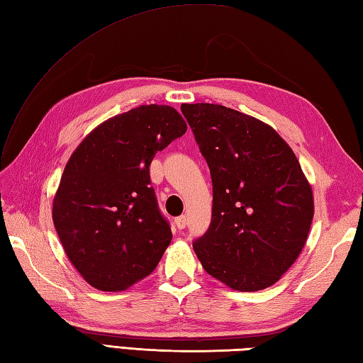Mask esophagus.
I'll return each instance as SVG.
<instances>
[{
  "mask_svg": "<svg viewBox=\"0 0 363 363\" xmlns=\"http://www.w3.org/2000/svg\"><path fill=\"white\" fill-rule=\"evenodd\" d=\"M174 224H176V227H178L179 230H182L184 227L187 225V218H185L184 215H182V216H178V218H176V220H174Z\"/></svg>",
  "mask_w": 363,
  "mask_h": 363,
  "instance_id": "esophagus-1",
  "label": "esophagus"
}]
</instances>
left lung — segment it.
<instances>
[{"label":"left lung","mask_w":363,"mask_h":363,"mask_svg":"<svg viewBox=\"0 0 363 363\" xmlns=\"http://www.w3.org/2000/svg\"><path fill=\"white\" fill-rule=\"evenodd\" d=\"M213 182L212 223L193 242L202 267L233 291L280 280L305 247L313 187L271 125L213 104H182Z\"/></svg>","instance_id":"8db88e82"}]
</instances>
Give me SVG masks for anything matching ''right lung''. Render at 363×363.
Listing matches in <instances>:
<instances>
[{
    "mask_svg": "<svg viewBox=\"0 0 363 363\" xmlns=\"http://www.w3.org/2000/svg\"><path fill=\"white\" fill-rule=\"evenodd\" d=\"M185 131L174 108L140 105L97 125L74 150L54 195L52 221L66 257L92 288H131L170 246L150 164Z\"/></svg>",
    "mask_w": 363,
    "mask_h": 363,
    "instance_id": "right-lung-1",
    "label": "right lung"
}]
</instances>
